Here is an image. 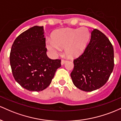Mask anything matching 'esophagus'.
<instances>
[{"label": "esophagus", "instance_id": "esophagus-1", "mask_svg": "<svg viewBox=\"0 0 121 121\" xmlns=\"http://www.w3.org/2000/svg\"><path fill=\"white\" fill-rule=\"evenodd\" d=\"M66 62H67V61H66V60H64V59H62V60H61V65H63L65 63H66Z\"/></svg>", "mask_w": 121, "mask_h": 121}]
</instances>
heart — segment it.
I'll return each instance as SVG.
<instances>
[{
	"mask_svg": "<svg viewBox=\"0 0 121 121\" xmlns=\"http://www.w3.org/2000/svg\"><path fill=\"white\" fill-rule=\"evenodd\" d=\"M90 38V33L86 27L62 28L54 32L52 40H47L46 46L54 54L58 53L60 48H65L66 55L70 58H74L84 52Z\"/></svg>",
	"mask_w": 121,
	"mask_h": 121,
	"instance_id": "b5f03b06",
	"label": "heart"
}]
</instances>
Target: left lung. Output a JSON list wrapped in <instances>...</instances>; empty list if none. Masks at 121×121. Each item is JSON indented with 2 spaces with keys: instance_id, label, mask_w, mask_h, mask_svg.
<instances>
[{
  "instance_id": "obj_1",
  "label": "left lung",
  "mask_w": 121,
  "mask_h": 121,
  "mask_svg": "<svg viewBox=\"0 0 121 121\" xmlns=\"http://www.w3.org/2000/svg\"><path fill=\"white\" fill-rule=\"evenodd\" d=\"M71 75L75 86L85 91L102 87L108 81L114 68V49L104 33L93 29L85 51L74 60Z\"/></svg>"
}]
</instances>
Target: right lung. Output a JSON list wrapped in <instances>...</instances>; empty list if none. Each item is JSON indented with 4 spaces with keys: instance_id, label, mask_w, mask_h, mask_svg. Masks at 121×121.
Masks as SVG:
<instances>
[{
    "instance_id": "obj_1",
    "label": "right lung",
    "mask_w": 121,
    "mask_h": 121,
    "mask_svg": "<svg viewBox=\"0 0 121 121\" xmlns=\"http://www.w3.org/2000/svg\"><path fill=\"white\" fill-rule=\"evenodd\" d=\"M43 26L32 27L20 34L13 42L9 55L12 73L22 87L40 91L51 83L60 59H51L46 54Z\"/></svg>"
}]
</instances>
